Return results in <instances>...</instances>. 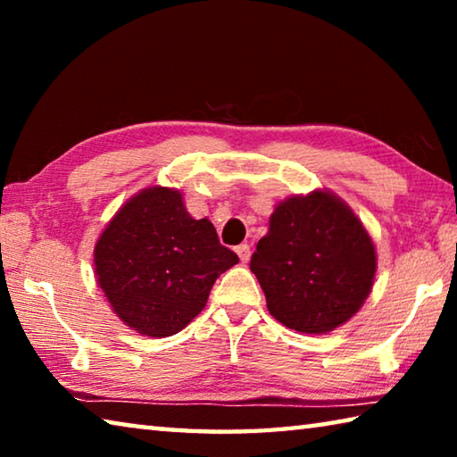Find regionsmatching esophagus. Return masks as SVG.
Instances as JSON below:
<instances>
[{
    "mask_svg": "<svg viewBox=\"0 0 457 457\" xmlns=\"http://www.w3.org/2000/svg\"><path fill=\"white\" fill-rule=\"evenodd\" d=\"M236 252H237V256H239V260L244 262H250V256H252V252H250V245L247 244H239L237 247H236Z\"/></svg>",
    "mask_w": 457,
    "mask_h": 457,
    "instance_id": "obj_1",
    "label": "esophagus"
}]
</instances>
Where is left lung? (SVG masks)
<instances>
[{
	"label": "left lung",
	"instance_id": "1",
	"mask_svg": "<svg viewBox=\"0 0 457 457\" xmlns=\"http://www.w3.org/2000/svg\"><path fill=\"white\" fill-rule=\"evenodd\" d=\"M250 270L278 322L322 335L359 312L373 288L377 253L351 207L316 189L276 205Z\"/></svg>",
	"mask_w": 457,
	"mask_h": 457
}]
</instances>
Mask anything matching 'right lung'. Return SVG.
<instances>
[{
	"label": "right lung",
	"instance_id": "obj_1",
	"mask_svg": "<svg viewBox=\"0 0 457 457\" xmlns=\"http://www.w3.org/2000/svg\"><path fill=\"white\" fill-rule=\"evenodd\" d=\"M239 258L213 223L193 220L181 191L146 187L108 221L95 245L96 282L138 335H177L204 311L212 286Z\"/></svg>",
	"mask_w": 457,
	"mask_h": 457
}]
</instances>
